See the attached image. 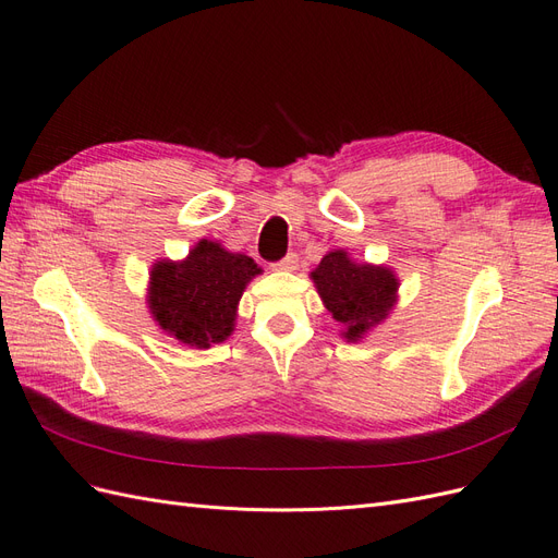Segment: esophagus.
I'll list each match as a JSON object with an SVG mask.
<instances>
[{
  "mask_svg": "<svg viewBox=\"0 0 558 558\" xmlns=\"http://www.w3.org/2000/svg\"><path fill=\"white\" fill-rule=\"evenodd\" d=\"M272 267H275V269H286V272H291V269L298 267V256H295V253H289V256H283V258L277 260Z\"/></svg>",
  "mask_w": 558,
  "mask_h": 558,
  "instance_id": "obj_1",
  "label": "esophagus"
}]
</instances>
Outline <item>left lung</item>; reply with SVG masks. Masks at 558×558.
Instances as JSON below:
<instances>
[{
	"mask_svg": "<svg viewBox=\"0 0 558 558\" xmlns=\"http://www.w3.org/2000/svg\"><path fill=\"white\" fill-rule=\"evenodd\" d=\"M326 310L342 326L347 340L356 342L391 312L398 279L386 267L353 263L347 251H330L312 272Z\"/></svg>",
	"mask_w": 558,
	"mask_h": 558,
	"instance_id": "1",
	"label": "left lung"
}]
</instances>
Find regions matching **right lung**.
<instances>
[{"mask_svg": "<svg viewBox=\"0 0 558 558\" xmlns=\"http://www.w3.org/2000/svg\"><path fill=\"white\" fill-rule=\"evenodd\" d=\"M260 267L242 253L202 240L181 263L154 265L148 307L158 326L179 342L209 349L234 328L238 302Z\"/></svg>", "mask_w": 558, "mask_h": 558, "instance_id": "1", "label": "right lung"}]
</instances>
